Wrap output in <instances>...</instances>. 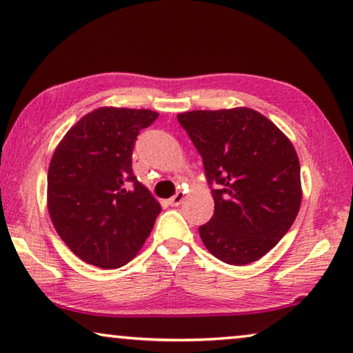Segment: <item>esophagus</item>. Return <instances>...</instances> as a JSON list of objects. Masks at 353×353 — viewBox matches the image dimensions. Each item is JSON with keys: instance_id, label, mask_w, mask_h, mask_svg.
I'll list each match as a JSON object with an SVG mask.
<instances>
[{"instance_id": "obj_1", "label": "esophagus", "mask_w": 353, "mask_h": 353, "mask_svg": "<svg viewBox=\"0 0 353 353\" xmlns=\"http://www.w3.org/2000/svg\"><path fill=\"white\" fill-rule=\"evenodd\" d=\"M183 198H185V192H177L174 196L170 198V205L171 206H179L183 201Z\"/></svg>"}]
</instances>
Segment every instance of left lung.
I'll return each instance as SVG.
<instances>
[{"mask_svg":"<svg viewBox=\"0 0 353 353\" xmlns=\"http://www.w3.org/2000/svg\"><path fill=\"white\" fill-rule=\"evenodd\" d=\"M203 158L214 214L201 241L230 265L251 264L285 236L301 208V165L290 139L246 107L179 113Z\"/></svg>","mask_w":353,"mask_h":353,"instance_id":"8db88e82","label":"left lung"}]
</instances>
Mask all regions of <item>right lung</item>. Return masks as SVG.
<instances>
[{
    "mask_svg": "<svg viewBox=\"0 0 353 353\" xmlns=\"http://www.w3.org/2000/svg\"><path fill=\"white\" fill-rule=\"evenodd\" d=\"M158 118L145 108L101 107L59 143L48 171V210L72 252L101 269L134 259L161 206L132 172L139 131Z\"/></svg>",
    "mask_w": 353,
    "mask_h": 353,
    "instance_id": "add662e5",
    "label": "right lung"
}]
</instances>
